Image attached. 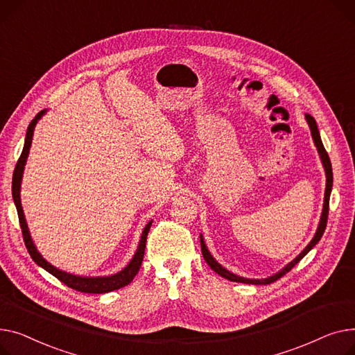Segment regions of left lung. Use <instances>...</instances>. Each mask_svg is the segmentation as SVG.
Listing matches in <instances>:
<instances>
[{"mask_svg": "<svg viewBox=\"0 0 355 355\" xmlns=\"http://www.w3.org/2000/svg\"><path fill=\"white\" fill-rule=\"evenodd\" d=\"M305 120L308 123L309 126V130H311V136H312V140H314V144L315 148L318 150V155H320V159H321V163H322V168L325 171V193H324V205H322V212H321V218H320V223H318V227L315 231V235L314 238L311 239V242L302 249V252L294 258L291 262H288L282 269H279L277 274L270 275L268 278H261V279H255V278H243V277H239L234 272H231V270H227L226 268H223L214 257L212 254L209 252V249H207L206 243H205V239H203V235L200 234V248H202V255L206 261V263L209 265L215 272L218 275H220L222 278L227 279V281H232V282H242V284H252V285H266V284H270V282H275L277 279H279L281 277H284L286 272H289L291 269H293L309 251L312 248H314L320 239L322 238V234L325 231V226H327V219H328V205H329V195H331V189H332V168H331V162H329V157H328V153L325 152L324 149V144H322V140H321V136H320V132H318V126H317V121L315 119L309 116V114H305Z\"/></svg>", "mask_w": 355, "mask_h": 355, "instance_id": "left-lung-1", "label": "left lung"}]
</instances>
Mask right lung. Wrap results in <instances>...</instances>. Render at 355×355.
I'll return each mask as SVG.
<instances>
[{
    "label": "right lung",
    "mask_w": 355,
    "mask_h": 355,
    "mask_svg": "<svg viewBox=\"0 0 355 355\" xmlns=\"http://www.w3.org/2000/svg\"><path fill=\"white\" fill-rule=\"evenodd\" d=\"M47 113V110H41L30 123V126L27 129V135H26V141H24V149L23 153H21L17 166H15V171L12 175V199L17 207V214H18V219H19V226H21V231H23V236H24V242L27 246V251L31 255L33 261L41 266L44 268L47 272H50L51 275H54L57 279H60L61 282H64L67 286L80 291V293H86V294H104V293H110V291L114 289H120L123 286L129 285L133 278L136 277V274L139 272L143 257H144V248H146V239H148V234H149V229L152 226V222H148L143 227V232L137 245L136 252L133 255V258L130 259V262L124 266L119 272L113 274V275H106V277H81V275H74L70 272H66V270H61L58 268H55L54 265H51L47 259L43 258L38 252V249L31 238L30 234V229L26 220V215L23 211V206H21V182H23V175H24V168H26V163L28 159V153H30V148H31V143H33V136H34V129H35V124L38 123V120L43 117Z\"/></svg>",
    "instance_id": "add662e5"
}]
</instances>
